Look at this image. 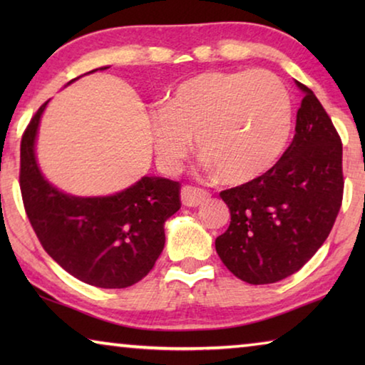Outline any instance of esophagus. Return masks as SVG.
Returning a JSON list of instances; mask_svg holds the SVG:
<instances>
[{"mask_svg": "<svg viewBox=\"0 0 365 365\" xmlns=\"http://www.w3.org/2000/svg\"><path fill=\"white\" fill-rule=\"evenodd\" d=\"M207 197H209V193L206 190L195 188V187H183L180 190V200L183 202V206L197 207L201 206L202 202H206Z\"/></svg>", "mask_w": 365, "mask_h": 365, "instance_id": "34e87169", "label": "esophagus"}]
</instances>
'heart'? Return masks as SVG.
I'll use <instances>...</instances> for the list:
<instances>
[{
	"instance_id": "obj_1",
	"label": "heart",
	"mask_w": 365,
	"mask_h": 365,
	"mask_svg": "<svg viewBox=\"0 0 365 365\" xmlns=\"http://www.w3.org/2000/svg\"><path fill=\"white\" fill-rule=\"evenodd\" d=\"M293 109L282 80L267 71L202 72L185 80L169 104L151 110L160 168L175 172L193 146L228 183L264 175L285 151Z\"/></svg>"
}]
</instances>
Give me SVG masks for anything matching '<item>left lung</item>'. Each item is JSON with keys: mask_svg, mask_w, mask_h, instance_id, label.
Segmentation results:
<instances>
[{"mask_svg": "<svg viewBox=\"0 0 365 365\" xmlns=\"http://www.w3.org/2000/svg\"><path fill=\"white\" fill-rule=\"evenodd\" d=\"M296 86L302 101L292 145L264 175L220 193L232 220L215 238V251L251 285L298 272L324 245L341 207V140L314 91L298 80Z\"/></svg>", "mask_w": 365, "mask_h": 365, "instance_id": "8db88e82", "label": "left lung"}]
</instances>
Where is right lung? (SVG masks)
Here are the masks:
<instances>
[{
    "label": "right lung",
    "instance_id": "right-lung-1",
    "mask_svg": "<svg viewBox=\"0 0 365 365\" xmlns=\"http://www.w3.org/2000/svg\"><path fill=\"white\" fill-rule=\"evenodd\" d=\"M48 103L36 110L21 143L19 180L30 224L48 255L80 282L98 288L132 287L148 275L164 250V224L180 209V185L145 175L106 196H76L56 188L36 159V137Z\"/></svg>",
    "mask_w": 365,
    "mask_h": 365
}]
</instances>
